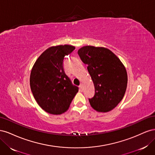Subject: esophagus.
Instances as JSON below:
<instances>
[{
    "instance_id": "esophagus-1",
    "label": "esophagus",
    "mask_w": 155,
    "mask_h": 155,
    "mask_svg": "<svg viewBox=\"0 0 155 155\" xmlns=\"http://www.w3.org/2000/svg\"><path fill=\"white\" fill-rule=\"evenodd\" d=\"M79 88H80V90H81V91H82V88H83V84H82V83H81L80 85H79Z\"/></svg>"
}]
</instances>
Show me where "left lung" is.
<instances>
[{
	"instance_id": "left-lung-1",
	"label": "left lung",
	"mask_w": 155,
	"mask_h": 155,
	"mask_svg": "<svg viewBox=\"0 0 155 155\" xmlns=\"http://www.w3.org/2000/svg\"><path fill=\"white\" fill-rule=\"evenodd\" d=\"M95 88L88 99L91 107L100 112L110 111L123 99L127 85V74L124 64L112 51L104 47L85 46L78 50Z\"/></svg>"
}]
</instances>
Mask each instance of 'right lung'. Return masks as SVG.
I'll return each instance as SVG.
<instances>
[{
  "instance_id": "right-lung-1",
  "label": "right lung",
  "mask_w": 155,
  "mask_h": 155,
  "mask_svg": "<svg viewBox=\"0 0 155 155\" xmlns=\"http://www.w3.org/2000/svg\"><path fill=\"white\" fill-rule=\"evenodd\" d=\"M72 45H58L46 49L36 60L32 67L30 84L33 95L38 105L51 114L66 112L78 92L63 68L64 57L71 54Z\"/></svg>"
}]
</instances>
